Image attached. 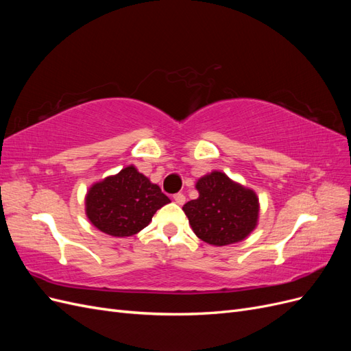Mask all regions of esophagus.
<instances>
[{"instance_id": "1", "label": "esophagus", "mask_w": 351, "mask_h": 351, "mask_svg": "<svg viewBox=\"0 0 351 351\" xmlns=\"http://www.w3.org/2000/svg\"><path fill=\"white\" fill-rule=\"evenodd\" d=\"M174 200H176V204L183 205L184 202H186V196H184L183 193H176V195H174Z\"/></svg>"}]
</instances>
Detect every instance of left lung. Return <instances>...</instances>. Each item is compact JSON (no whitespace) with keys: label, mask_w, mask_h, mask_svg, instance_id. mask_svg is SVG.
<instances>
[{"label":"left lung","mask_w":351,"mask_h":351,"mask_svg":"<svg viewBox=\"0 0 351 351\" xmlns=\"http://www.w3.org/2000/svg\"><path fill=\"white\" fill-rule=\"evenodd\" d=\"M199 197L183 206L195 234L214 246H227L246 239L256 227L258 197L219 171L202 177Z\"/></svg>","instance_id":"8db88e82"}]
</instances>
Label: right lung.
I'll use <instances>...</instances> for the list:
<instances>
[{"label": "right lung", "instance_id": "right-lung-1", "mask_svg": "<svg viewBox=\"0 0 351 351\" xmlns=\"http://www.w3.org/2000/svg\"><path fill=\"white\" fill-rule=\"evenodd\" d=\"M169 199L132 165L93 184L86 196L92 224L114 237H129L143 230Z\"/></svg>", "mask_w": 351, "mask_h": 351}]
</instances>
